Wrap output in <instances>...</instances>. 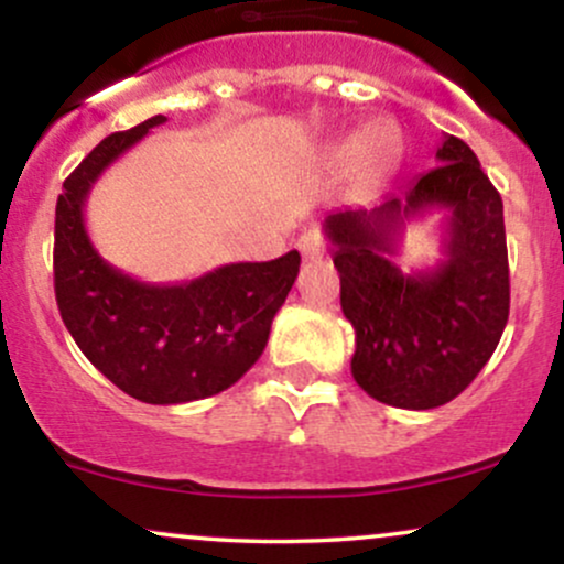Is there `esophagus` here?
Instances as JSON below:
<instances>
[{
    "instance_id": "obj_1",
    "label": "esophagus",
    "mask_w": 564,
    "mask_h": 564,
    "mask_svg": "<svg viewBox=\"0 0 564 564\" xmlns=\"http://www.w3.org/2000/svg\"><path fill=\"white\" fill-rule=\"evenodd\" d=\"M296 246H300L304 260H321V257L326 254V241H323L318 230H304Z\"/></svg>"
}]
</instances>
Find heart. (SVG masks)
<instances>
[{
    "label": "heart",
    "instance_id": "obj_1",
    "mask_svg": "<svg viewBox=\"0 0 564 564\" xmlns=\"http://www.w3.org/2000/svg\"><path fill=\"white\" fill-rule=\"evenodd\" d=\"M377 132H379V127L364 129V134H360V138H349L341 142V145L336 148V153H339L341 159L364 156L366 161H371V164H377V161H381V156H384V151H381L379 142H377Z\"/></svg>",
    "mask_w": 564,
    "mask_h": 564
}]
</instances>
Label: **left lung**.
Masks as SVG:
<instances>
[{"label":"left lung","mask_w":564,"mask_h":564,"mask_svg":"<svg viewBox=\"0 0 564 564\" xmlns=\"http://www.w3.org/2000/svg\"><path fill=\"white\" fill-rule=\"evenodd\" d=\"M435 170L373 206L323 219L355 328L352 377L379 403L426 411L482 371L509 318L503 204L464 140L445 134ZM443 208L444 260L405 274L393 257L408 221Z\"/></svg>","instance_id":"left-lung-1"}]
</instances>
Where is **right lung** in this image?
Instances as JSON below:
<instances>
[{
	"instance_id": "right-lung-1",
	"label": "right lung",
	"mask_w": 564,
	"mask_h": 564,
	"mask_svg": "<svg viewBox=\"0 0 564 564\" xmlns=\"http://www.w3.org/2000/svg\"><path fill=\"white\" fill-rule=\"evenodd\" d=\"M166 116L108 134L70 172L55 206V300L87 360L121 392L151 405L191 403L228 390L260 360L286 302L300 251L232 262L183 283H145L102 260L84 204L102 172Z\"/></svg>"
}]
</instances>
